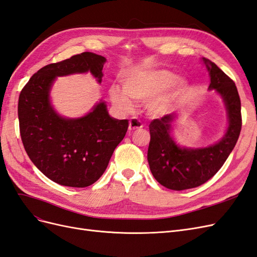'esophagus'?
<instances>
[{"mask_svg":"<svg viewBox=\"0 0 257 257\" xmlns=\"http://www.w3.org/2000/svg\"><path fill=\"white\" fill-rule=\"evenodd\" d=\"M143 127V123L139 121V120H137V119H132L131 121H130V125H128V130L130 131H134V130H139V128H142Z\"/></svg>","mask_w":257,"mask_h":257,"instance_id":"obj_1","label":"esophagus"}]
</instances>
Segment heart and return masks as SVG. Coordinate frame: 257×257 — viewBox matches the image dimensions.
I'll list each match as a JSON object with an SVG mask.
<instances>
[{
	"label": "heart",
	"mask_w": 257,
	"mask_h": 257,
	"mask_svg": "<svg viewBox=\"0 0 257 257\" xmlns=\"http://www.w3.org/2000/svg\"><path fill=\"white\" fill-rule=\"evenodd\" d=\"M186 85L185 79H176V75L167 69H135L123 77V90L118 87L110 89V98L120 110L131 111V99L145 102L152 97L148 104L150 112L165 114L182 96Z\"/></svg>",
	"instance_id": "heart-1"
}]
</instances>
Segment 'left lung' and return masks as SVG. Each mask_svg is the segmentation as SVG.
<instances>
[{
    "instance_id": "obj_1",
    "label": "left lung",
    "mask_w": 257,
    "mask_h": 257,
    "mask_svg": "<svg viewBox=\"0 0 257 257\" xmlns=\"http://www.w3.org/2000/svg\"><path fill=\"white\" fill-rule=\"evenodd\" d=\"M209 76V90L219 94L227 112L226 132L219 142L203 148L179 146L172 135L178 113L153 120L150 125L148 162L160 184L174 191L193 189L211 179L234 149L241 131V103L235 82L213 62L203 58Z\"/></svg>"
}]
</instances>
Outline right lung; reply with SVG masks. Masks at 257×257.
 <instances>
[{"mask_svg": "<svg viewBox=\"0 0 257 257\" xmlns=\"http://www.w3.org/2000/svg\"><path fill=\"white\" fill-rule=\"evenodd\" d=\"M106 58L82 52L46 65L22 89L18 118L23 147L33 164L53 182L85 188L97 181L126 134L127 120L109 115L103 100L80 118L60 115L51 104L57 77L90 72L102 82Z\"/></svg>", "mask_w": 257, "mask_h": 257, "instance_id": "right-lung-1", "label": "right lung"}]
</instances>
